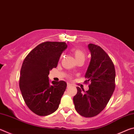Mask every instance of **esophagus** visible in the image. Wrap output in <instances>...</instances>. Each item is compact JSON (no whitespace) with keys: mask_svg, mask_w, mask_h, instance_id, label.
<instances>
[{"mask_svg":"<svg viewBox=\"0 0 134 134\" xmlns=\"http://www.w3.org/2000/svg\"><path fill=\"white\" fill-rule=\"evenodd\" d=\"M70 86H71V84L68 83V84H67V87H70Z\"/></svg>","mask_w":134,"mask_h":134,"instance_id":"1","label":"esophagus"}]
</instances>
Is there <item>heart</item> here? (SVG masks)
Instances as JSON below:
<instances>
[{"label":"heart","mask_w":134,"mask_h":134,"mask_svg":"<svg viewBox=\"0 0 134 134\" xmlns=\"http://www.w3.org/2000/svg\"><path fill=\"white\" fill-rule=\"evenodd\" d=\"M71 52L73 54L76 61H78L80 59H85L86 54L83 51L77 48H72Z\"/></svg>","instance_id":"b5f03b06"}]
</instances>
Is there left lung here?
Wrapping results in <instances>:
<instances>
[{
  "label": "left lung",
  "instance_id": "obj_1",
  "mask_svg": "<svg viewBox=\"0 0 134 134\" xmlns=\"http://www.w3.org/2000/svg\"><path fill=\"white\" fill-rule=\"evenodd\" d=\"M87 47L91 59L85 77L91 83L86 92L77 87L73 102L79 114L90 118L100 113L112 96L115 87V70L111 59L100 47L89 44Z\"/></svg>",
  "mask_w": 134,
  "mask_h": 134
}]
</instances>
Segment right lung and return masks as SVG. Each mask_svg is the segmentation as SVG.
Masks as SVG:
<instances>
[{
  "instance_id": "1",
  "label": "right lung",
  "mask_w": 134,
  "mask_h": 134,
  "mask_svg": "<svg viewBox=\"0 0 134 134\" xmlns=\"http://www.w3.org/2000/svg\"><path fill=\"white\" fill-rule=\"evenodd\" d=\"M67 45L47 41L34 48L25 58L20 72L19 88L25 102L32 112L47 116L57 110L65 90V81L49 80V71L58 62Z\"/></svg>"
}]
</instances>
